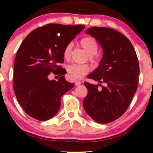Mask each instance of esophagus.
<instances>
[{
	"mask_svg": "<svg viewBox=\"0 0 153 153\" xmlns=\"http://www.w3.org/2000/svg\"><path fill=\"white\" fill-rule=\"evenodd\" d=\"M80 84H81V82H80L79 80H76V82H75V85H76V86H79Z\"/></svg>",
	"mask_w": 153,
	"mask_h": 153,
	"instance_id": "34e87169",
	"label": "esophagus"
}]
</instances>
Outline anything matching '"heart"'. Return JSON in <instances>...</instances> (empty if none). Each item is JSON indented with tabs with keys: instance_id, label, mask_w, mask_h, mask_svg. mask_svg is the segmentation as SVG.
<instances>
[{
	"instance_id": "heart-1",
	"label": "heart",
	"mask_w": 153,
	"mask_h": 153,
	"mask_svg": "<svg viewBox=\"0 0 153 153\" xmlns=\"http://www.w3.org/2000/svg\"><path fill=\"white\" fill-rule=\"evenodd\" d=\"M79 45L86 52L88 55L89 60L93 63H98V59L96 55L98 46L97 41L94 38L90 36H86L82 38L79 42ZM72 49V44L69 43L63 49V56L66 60L70 58ZM90 67L87 64H76L73 63L67 67V72L70 76L76 79H81L85 75L90 71Z\"/></svg>"
}]
</instances>
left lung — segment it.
Listing matches in <instances>:
<instances>
[{
  "mask_svg": "<svg viewBox=\"0 0 153 153\" xmlns=\"http://www.w3.org/2000/svg\"><path fill=\"white\" fill-rule=\"evenodd\" d=\"M86 32L102 46L103 55L99 66L88 76L102 87L98 89L97 85L84 82L88 94L83 106L96 122L108 123L126 112L136 92L138 59L130 41L118 31L93 27Z\"/></svg>",
  "mask_w": 153,
  "mask_h": 153,
  "instance_id": "obj_1",
  "label": "left lung"
}]
</instances>
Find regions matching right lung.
Instances as JSON below:
<instances>
[{
  "mask_svg": "<svg viewBox=\"0 0 153 153\" xmlns=\"http://www.w3.org/2000/svg\"><path fill=\"white\" fill-rule=\"evenodd\" d=\"M83 25L50 24L36 28L21 44L14 62L13 89L18 102L28 115L46 121L58 113L61 98L74 84L66 81L63 52L67 44L84 29ZM53 71L61 76L49 80Z\"/></svg>",
  "mask_w": 153,
  "mask_h": 153,
  "instance_id": "1",
  "label": "right lung"
}]
</instances>
